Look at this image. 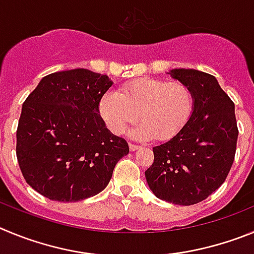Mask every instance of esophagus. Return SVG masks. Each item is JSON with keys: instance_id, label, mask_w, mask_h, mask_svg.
I'll return each mask as SVG.
<instances>
[{"instance_id": "34e87169", "label": "esophagus", "mask_w": 254, "mask_h": 254, "mask_svg": "<svg viewBox=\"0 0 254 254\" xmlns=\"http://www.w3.org/2000/svg\"><path fill=\"white\" fill-rule=\"evenodd\" d=\"M129 148H130V150H131V152H135L136 149H139V145H136V144H132V143H129Z\"/></svg>"}]
</instances>
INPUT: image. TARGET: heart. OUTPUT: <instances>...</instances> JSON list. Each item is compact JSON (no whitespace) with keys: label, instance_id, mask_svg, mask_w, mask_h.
I'll return each mask as SVG.
<instances>
[{"label":"heart","instance_id":"heart-1","mask_svg":"<svg viewBox=\"0 0 254 254\" xmlns=\"http://www.w3.org/2000/svg\"><path fill=\"white\" fill-rule=\"evenodd\" d=\"M99 111L107 127L120 135L140 118L132 135L159 140L173 138L193 111V95L182 82L143 77L123 84L119 92L102 96Z\"/></svg>","mask_w":254,"mask_h":254}]
</instances>
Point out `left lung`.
I'll return each instance as SVG.
<instances>
[{
    "instance_id": "8db88e82",
    "label": "left lung",
    "mask_w": 254,
    "mask_h": 254,
    "mask_svg": "<svg viewBox=\"0 0 254 254\" xmlns=\"http://www.w3.org/2000/svg\"><path fill=\"white\" fill-rule=\"evenodd\" d=\"M171 77L189 86L192 115L177 135L153 148L145 171L148 186L161 200L197 204L219 189L234 162L238 127L234 102L209 73L176 68Z\"/></svg>"
}]
</instances>
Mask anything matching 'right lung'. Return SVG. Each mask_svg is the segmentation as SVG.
Wrapping results in <instances>:
<instances>
[{
    "instance_id": "add662e5",
    "label": "right lung",
    "mask_w": 254,
    "mask_h": 254,
    "mask_svg": "<svg viewBox=\"0 0 254 254\" xmlns=\"http://www.w3.org/2000/svg\"><path fill=\"white\" fill-rule=\"evenodd\" d=\"M106 74L62 70L43 77L22 104L16 155L26 182L45 197L76 202L97 195L129 153L100 116Z\"/></svg>"
}]
</instances>
